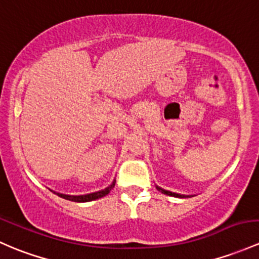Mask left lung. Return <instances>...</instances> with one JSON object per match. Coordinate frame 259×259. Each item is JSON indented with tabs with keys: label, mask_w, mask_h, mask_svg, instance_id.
<instances>
[{
	"label": "left lung",
	"mask_w": 259,
	"mask_h": 259,
	"mask_svg": "<svg viewBox=\"0 0 259 259\" xmlns=\"http://www.w3.org/2000/svg\"><path fill=\"white\" fill-rule=\"evenodd\" d=\"M156 189L159 190L160 192H162V194L167 195V196H174V197H180V198H185V197H190V195H181V194H176V192H171V191H167V190H164L161 189L160 186H157L156 185Z\"/></svg>",
	"instance_id": "left-lung-1"
}]
</instances>
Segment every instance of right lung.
<instances>
[{
    "mask_svg": "<svg viewBox=\"0 0 259 259\" xmlns=\"http://www.w3.org/2000/svg\"><path fill=\"white\" fill-rule=\"evenodd\" d=\"M115 182H116L115 179H114L113 182H111L108 187H105L104 190H100V191L92 192V194H87V195H65V194H59V192L53 191V190H51V191H53L54 194L58 195L59 197L73 201V202H89V201H94V200H98V198H102L104 197V196H107L109 192L113 190V187L115 186Z\"/></svg>",
    "mask_w": 259,
    "mask_h": 259,
    "instance_id": "right-lung-1",
    "label": "right lung"
}]
</instances>
